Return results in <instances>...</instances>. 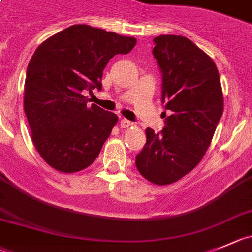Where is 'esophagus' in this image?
<instances>
[{
  "instance_id": "obj_1",
  "label": "esophagus",
  "mask_w": 252,
  "mask_h": 252,
  "mask_svg": "<svg viewBox=\"0 0 252 252\" xmlns=\"http://www.w3.org/2000/svg\"><path fill=\"white\" fill-rule=\"evenodd\" d=\"M131 126V122L128 121V119L123 118L121 121V126H122V128H129V126Z\"/></svg>"
}]
</instances>
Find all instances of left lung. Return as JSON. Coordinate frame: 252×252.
<instances>
[{"label": "left lung", "mask_w": 252, "mask_h": 252, "mask_svg": "<svg viewBox=\"0 0 252 252\" xmlns=\"http://www.w3.org/2000/svg\"><path fill=\"white\" fill-rule=\"evenodd\" d=\"M153 56L163 74L165 126L147 128V143L135 157L145 179L157 185L178 182L200 163L224 110L221 83L214 61L189 38L155 37Z\"/></svg>", "instance_id": "left-lung-1"}]
</instances>
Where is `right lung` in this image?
I'll list each match as a JSON object with an SVG mask.
<instances>
[{
	"mask_svg": "<svg viewBox=\"0 0 252 252\" xmlns=\"http://www.w3.org/2000/svg\"><path fill=\"white\" fill-rule=\"evenodd\" d=\"M137 39L88 25H73L41 43L25 82V113L43 160L62 173L88 168L99 155L118 117L88 105L86 92L102 89L103 69L126 55Z\"/></svg>",
	"mask_w": 252,
	"mask_h": 252,
	"instance_id": "1",
	"label": "right lung"
}]
</instances>
